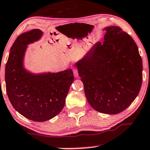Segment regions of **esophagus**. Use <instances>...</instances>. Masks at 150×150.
Segmentation results:
<instances>
[{
  "label": "esophagus",
  "instance_id": "1",
  "mask_svg": "<svg viewBox=\"0 0 150 150\" xmlns=\"http://www.w3.org/2000/svg\"><path fill=\"white\" fill-rule=\"evenodd\" d=\"M73 74L74 75H75V77H78V71H77V69H76V68H73Z\"/></svg>",
  "mask_w": 150,
  "mask_h": 150
}]
</instances>
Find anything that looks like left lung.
Wrapping results in <instances>:
<instances>
[{
  "instance_id": "8db88e82",
  "label": "left lung",
  "mask_w": 150,
  "mask_h": 150,
  "mask_svg": "<svg viewBox=\"0 0 150 150\" xmlns=\"http://www.w3.org/2000/svg\"><path fill=\"white\" fill-rule=\"evenodd\" d=\"M105 30V41L96 43L76 66L90 105L100 113L117 114L139 93L143 62L127 33L117 26Z\"/></svg>"
}]
</instances>
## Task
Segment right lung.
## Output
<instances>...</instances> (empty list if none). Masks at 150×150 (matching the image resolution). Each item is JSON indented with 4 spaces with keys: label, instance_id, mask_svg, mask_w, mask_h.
Wrapping results in <instances>:
<instances>
[{
    "label": "right lung",
    "instance_id": "1",
    "mask_svg": "<svg viewBox=\"0 0 150 150\" xmlns=\"http://www.w3.org/2000/svg\"><path fill=\"white\" fill-rule=\"evenodd\" d=\"M43 33L34 29L16 38L5 66L6 91L13 107L26 118L43 122L59 114L74 81L73 71L34 75L23 68L28 44L40 39Z\"/></svg>",
    "mask_w": 150,
    "mask_h": 150
}]
</instances>
